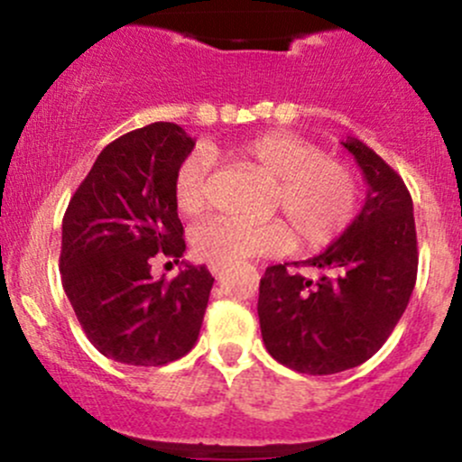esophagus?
I'll list each match as a JSON object with an SVG mask.
<instances>
[{
  "label": "esophagus",
  "instance_id": "esophagus-1",
  "mask_svg": "<svg viewBox=\"0 0 462 462\" xmlns=\"http://www.w3.org/2000/svg\"><path fill=\"white\" fill-rule=\"evenodd\" d=\"M208 269H210V273H213V275H221V273H224L226 264H219V263H210V264H208Z\"/></svg>",
  "mask_w": 462,
  "mask_h": 462
}]
</instances>
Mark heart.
<instances>
[{
  "label": "heart",
  "mask_w": 462,
  "mask_h": 462,
  "mask_svg": "<svg viewBox=\"0 0 462 462\" xmlns=\"http://www.w3.org/2000/svg\"><path fill=\"white\" fill-rule=\"evenodd\" d=\"M232 158L254 164L273 178L272 206L282 219L238 221L210 217L190 232L195 256L206 263L236 264L256 256L282 254L293 245L326 247L352 224L358 210V182L346 162L323 156L315 145L289 132H267L227 150ZM210 158L190 152L173 171V201L182 215H199L206 206Z\"/></svg>",
  "instance_id": "b5f03b06"
}]
</instances>
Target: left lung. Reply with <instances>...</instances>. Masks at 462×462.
I'll list each match as a JSON object with an SVG mask.
<instances>
[{
    "label": "left lung",
    "mask_w": 462,
    "mask_h": 462,
    "mask_svg": "<svg viewBox=\"0 0 462 462\" xmlns=\"http://www.w3.org/2000/svg\"><path fill=\"white\" fill-rule=\"evenodd\" d=\"M367 182L356 219L304 264L319 280L267 267L258 319L267 352L286 367L330 375L358 367L384 346L417 280V232L404 180L363 141L341 143ZM298 264V263H295Z\"/></svg>",
    "instance_id": "left-lung-1"
}]
</instances>
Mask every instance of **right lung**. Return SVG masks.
<instances>
[{
	"label": "right lung",
	"instance_id": "obj_1",
	"mask_svg": "<svg viewBox=\"0 0 462 462\" xmlns=\"http://www.w3.org/2000/svg\"><path fill=\"white\" fill-rule=\"evenodd\" d=\"M195 147L176 124L158 121L106 145L62 219V286L104 356L158 367L190 352L215 278L204 264L171 282L152 278V258L180 263L187 243L173 201V171Z\"/></svg>",
	"mask_w": 462,
	"mask_h": 462
}]
</instances>
